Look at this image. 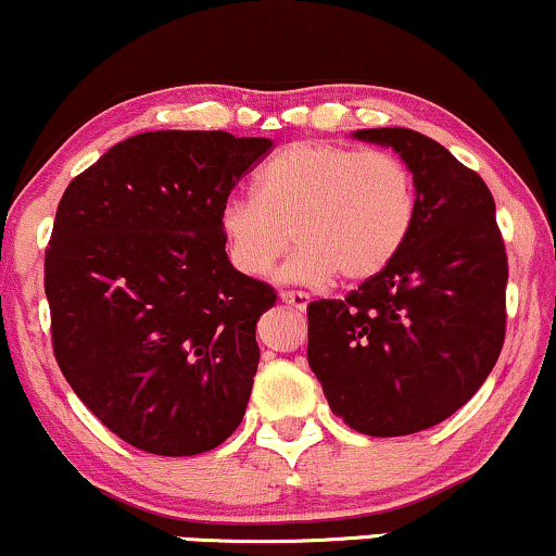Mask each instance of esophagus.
Wrapping results in <instances>:
<instances>
[{
	"label": "esophagus",
	"mask_w": 556,
	"mask_h": 556,
	"mask_svg": "<svg viewBox=\"0 0 556 556\" xmlns=\"http://www.w3.org/2000/svg\"><path fill=\"white\" fill-rule=\"evenodd\" d=\"M280 299H283V304H289L291 309H296V312H304L312 301L309 293H304V291H283L280 293Z\"/></svg>",
	"instance_id": "esophagus-1"
}]
</instances>
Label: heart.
<instances>
[{"label": "heart", "instance_id": "1", "mask_svg": "<svg viewBox=\"0 0 556 556\" xmlns=\"http://www.w3.org/2000/svg\"><path fill=\"white\" fill-rule=\"evenodd\" d=\"M415 177L400 156L332 141H299L260 169L255 195L222 205L229 257L263 278L291 239L301 242L286 280H366L394 263L415 224Z\"/></svg>", "mask_w": 556, "mask_h": 556}]
</instances>
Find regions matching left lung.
<instances>
[{"label":"left lung","instance_id":"left-lung-1","mask_svg":"<svg viewBox=\"0 0 556 556\" xmlns=\"http://www.w3.org/2000/svg\"><path fill=\"white\" fill-rule=\"evenodd\" d=\"M415 177L402 252L345 299L309 314V366L332 413L376 438L433 428L464 407L505 342L508 255L495 198L475 169L413 128H366Z\"/></svg>","mask_w":556,"mask_h":556}]
</instances>
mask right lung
<instances>
[{
	"label": "right lung",
	"instance_id": "right-lung-1",
	"mask_svg": "<svg viewBox=\"0 0 556 556\" xmlns=\"http://www.w3.org/2000/svg\"><path fill=\"white\" fill-rule=\"evenodd\" d=\"M270 149L226 131L139 134L61 195L43 265L53 355L134 448L195 456L242 422L255 327L278 293L229 263L222 205Z\"/></svg>",
	"mask_w": 556,
	"mask_h": 556
}]
</instances>
